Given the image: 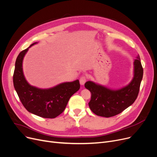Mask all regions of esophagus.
I'll return each mask as SVG.
<instances>
[{"label":"esophagus","instance_id":"obj_1","mask_svg":"<svg viewBox=\"0 0 157 157\" xmlns=\"http://www.w3.org/2000/svg\"><path fill=\"white\" fill-rule=\"evenodd\" d=\"M86 81V78L84 76H81L79 79V82H80V84L81 85H84V84L85 83V82Z\"/></svg>","mask_w":157,"mask_h":157}]
</instances>
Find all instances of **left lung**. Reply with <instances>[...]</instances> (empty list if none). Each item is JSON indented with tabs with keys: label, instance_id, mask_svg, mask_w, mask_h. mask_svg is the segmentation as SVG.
I'll use <instances>...</instances> for the list:
<instances>
[{
	"label": "left lung",
	"instance_id": "1",
	"mask_svg": "<svg viewBox=\"0 0 157 157\" xmlns=\"http://www.w3.org/2000/svg\"><path fill=\"white\" fill-rule=\"evenodd\" d=\"M143 76L139 55L134 62V77L130 83L118 89H111L88 81L85 86L91 92L88 105L97 116L109 118L118 114L132 104L137 97Z\"/></svg>",
	"mask_w": 157,
	"mask_h": 157
}]
</instances>
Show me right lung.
<instances>
[{"label":"right lung","instance_id":"obj_1","mask_svg":"<svg viewBox=\"0 0 157 157\" xmlns=\"http://www.w3.org/2000/svg\"><path fill=\"white\" fill-rule=\"evenodd\" d=\"M37 43L32 44L30 47ZM30 47L21 52L16 59L13 74L14 89L29 112L44 118H55L64 111L71 97L78 91L79 81L77 79L65 82L46 89L30 85L23 71V58Z\"/></svg>","mask_w":157,"mask_h":157}]
</instances>
